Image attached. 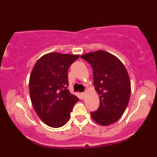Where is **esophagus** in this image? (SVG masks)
I'll return each mask as SVG.
<instances>
[{"instance_id": "1", "label": "esophagus", "mask_w": 157, "mask_h": 157, "mask_svg": "<svg viewBox=\"0 0 157 157\" xmlns=\"http://www.w3.org/2000/svg\"><path fill=\"white\" fill-rule=\"evenodd\" d=\"M85 94H85V93H80V95L81 98L83 99V98H84V97H85Z\"/></svg>"}]
</instances>
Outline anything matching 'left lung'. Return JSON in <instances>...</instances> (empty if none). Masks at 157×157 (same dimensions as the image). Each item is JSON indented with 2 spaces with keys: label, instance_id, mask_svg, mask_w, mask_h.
Returning a JSON list of instances; mask_svg holds the SVG:
<instances>
[{
  "label": "left lung",
  "instance_id": "8db88e82",
  "mask_svg": "<svg viewBox=\"0 0 157 157\" xmlns=\"http://www.w3.org/2000/svg\"><path fill=\"white\" fill-rule=\"evenodd\" d=\"M93 68L94 86L100 106L91 112L94 121L101 125L117 122L125 112L131 95V82L123 63L109 52L98 50L80 56Z\"/></svg>",
  "mask_w": 157,
  "mask_h": 157
}]
</instances>
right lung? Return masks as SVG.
Here are the masks:
<instances>
[{
	"label": "right lung",
	"mask_w": 157,
	"mask_h": 157,
	"mask_svg": "<svg viewBox=\"0 0 157 157\" xmlns=\"http://www.w3.org/2000/svg\"><path fill=\"white\" fill-rule=\"evenodd\" d=\"M79 56L51 52L42 56L32 68L29 83L32 105L50 127L63 126L79 100L67 89L68 68Z\"/></svg>",
	"instance_id": "obj_1"
}]
</instances>
